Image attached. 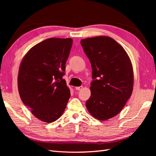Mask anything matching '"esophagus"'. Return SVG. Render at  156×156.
I'll return each instance as SVG.
<instances>
[{
	"label": "esophagus",
	"mask_w": 156,
	"mask_h": 156,
	"mask_svg": "<svg viewBox=\"0 0 156 156\" xmlns=\"http://www.w3.org/2000/svg\"><path fill=\"white\" fill-rule=\"evenodd\" d=\"M82 88H83V87H82V86H81V87H76V90H81Z\"/></svg>",
	"instance_id": "34e87169"
}]
</instances>
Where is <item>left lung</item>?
<instances>
[{"instance_id": "obj_1", "label": "left lung", "mask_w": 156, "mask_h": 156, "mask_svg": "<svg viewBox=\"0 0 156 156\" xmlns=\"http://www.w3.org/2000/svg\"><path fill=\"white\" fill-rule=\"evenodd\" d=\"M81 45L90 59L94 79L86 107L95 119L108 120L121 111L132 94L131 59L124 48L108 36L82 39Z\"/></svg>"}]
</instances>
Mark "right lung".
Segmentation results:
<instances>
[{"label":"right lung","mask_w":156,"mask_h":156,"mask_svg":"<svg viewBox=\"0 0 156 156\" xmlns=\"http://www.w3.org/2000/svg\"><path fill=\"white\" fill-rule=\"evenodd\" d=\"M72 42L71 38L45 39L29 49L19 66L21 101L36 118L48 123L61 117L70 97L62 77Z\"/></svg>","instance_id":"1"}]
</instances>
